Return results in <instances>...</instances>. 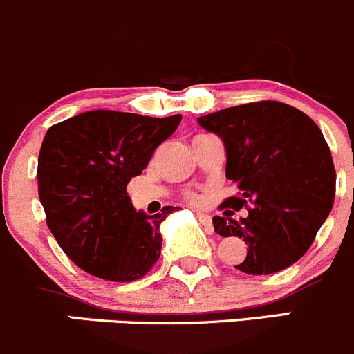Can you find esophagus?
<instances>
[{
	"instance_id": "obj_1",
	"label": "esophagus",
	"mask_w": 354,
	"mask_h": 354,
	"mask_svg": "<svg viewBox=\"0 0 354 354\" xmlns=\"http://www.w3.org/2000/svg\"><path fill=\"white\" fill-rule=\"evenodd\" d=\"M196 216H198V220L203 223V225H206L209 230H212V216H209L208 213L196 212Z\"/></svg>"
}]
</instances>
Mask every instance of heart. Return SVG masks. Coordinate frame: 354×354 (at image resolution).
Masks as SVG:
<instances>
[{
  "mask_svg": "<svg viewBox=\"0 0 354 354\" xmlns=\"http://www.w3.org/2000/svg\"><path fill=\"white\" fill-rule=\"evenodd\" d=\"M185 198H187L189 203H192V205H199V203H203V194H199V192H187L185 194Z\"/></svg>",
  "mask_w": 354,
  "mask_h": 354,
  "instance_id": "b5f03b06",
  "label": "heart"
}]
</instances>
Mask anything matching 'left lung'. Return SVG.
Instances as JSON below:
<instances>
[{"instance_id":"left-lung-1","label":"left lung","mask_w":354,"mask_h":354,"mask_svg":"<svg viewBox=\"0 0 354 354\" xmlns=\"http://www.w3.org/2000/svg\"><path fill=\"white\" fill-rule=\"evenodd\" d=\"M198 124L223 141L225 176L239 189L220 206L230 209L213 216L216 234L248 244L236 268L268 275L291 267L310 250L334 205L335 169L318 125L279 101L225 108ZM241 207L248 216L234 221L232 209Z\"/></svg>"}]
</instances>
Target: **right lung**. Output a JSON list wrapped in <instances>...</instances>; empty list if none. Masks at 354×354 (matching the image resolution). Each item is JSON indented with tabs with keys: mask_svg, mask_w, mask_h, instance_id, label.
I'll return each mask as SVG.
<instances>
[{
	"mask_svg": "<svg viewBox=\"0 0 354 354\" xmlns=\"http://www.w3.org/2000/svg\"><path fill=\"white\" fill-rule=\"evenodd\" d=\"M180 118L93 110L48 129L37 160L41 205L59 248L84 272L132 282L158 261L160 223L178 208L136 212L127 184Z\"/></svg>",
	"mask_w": 354,
	"mask_h": 354,
	"instance_id": "1",
	"label": "right lung"
}]
</instances>
